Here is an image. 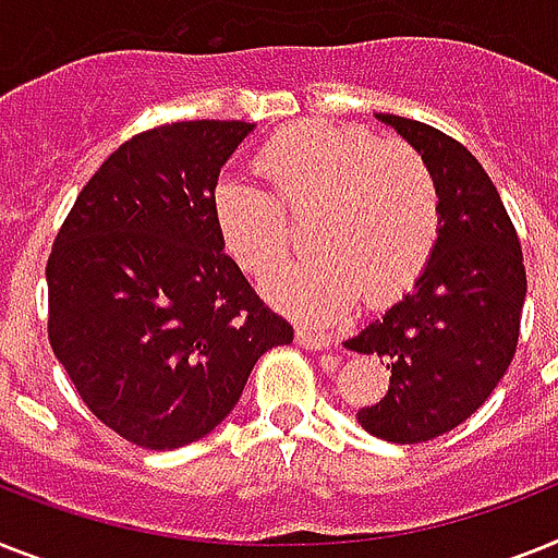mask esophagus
Here are the masks:
<instances>
[{"mask_svg": "<svg viewBox=\"0 0 558 558\" xmlns=\"http://www.w3.org/2000/svg\"><path fill=\"white\" fill-rule=\"evenodd\" d=\"M296 342L302 348H311V351H322V348H330L333 344V336L328 333H313L307 328H296Z\"/></svg>", "mask_w": 558, "mask_h": 558, "instance_id": "34e87169", "label": "esophagus"}]
</instances>
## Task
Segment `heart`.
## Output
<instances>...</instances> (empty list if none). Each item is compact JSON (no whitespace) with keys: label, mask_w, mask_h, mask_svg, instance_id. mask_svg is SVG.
<instances>
[{"label":"heart","mask_w":558,"mask_h":558,"mask_svg":"<svg viewBox=\"0 0 558 558\" xmlns=\"http://www.w3.org/2000/svg\"><path fill=\"white\" fill-rule=\"evenodd\" d=\"M256 168L274 193L225 177L214 187L216 228L253 276L279 268L296 242V222L316 216L313 256L268 276L265 290L299 319L330 322L359 299L371 307L413 288L441 233V193L430 165L402 142L367 128L302 122L274 133Z\"/></svg>","instance_id":"heart-1"}]
</instances>
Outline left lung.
<instances>
[{
    "label": "left lung",
    "mask_w": 558,
    "mask_h": 558,
    "mask_svg": "<svg viewBox=\"0 0 558 558\" xmlns=\"http://www.w3.org/2000/svg\"><path fill=\"white\" fill-rule=\"evenodd\" d=\"M430 165L441 233L416 288L344 342L388 365V393L356 413L379 439L416 445L485 404L517 353L527 276L517 228L485 168L448 133L379 113Z\"/></svg>",
    "instance_id": "1"
}]
</instances>
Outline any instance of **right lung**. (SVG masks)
<instances>
[{
	"label": "right lung",
	"instance_id": "obj_1",
	"mask_svg": "<svg viewBox=\"0 0 558 558\" xmlns=\"http://www.w3.org/2000/svg\"><path fill=\"white\" fill-rule=\"evenodd\" d=\"M253 131L170 122L119 145L73 202L48 256V339L102 425L147 450L214 430L253 365L293 328L225 253L219 170Z\"/></svg>",
	"mask_w": 558,
	"mask_h": 558
}]
</instances>
